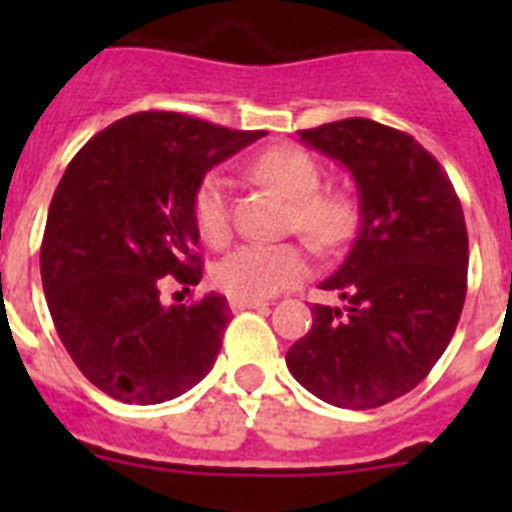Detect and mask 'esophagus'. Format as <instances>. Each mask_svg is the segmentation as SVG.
<instances>
[{
  "mask_svg": "<svg viewBox=\"0 0 512 512\" xmlns=\"http://www.w3.org/2000/svg\"><path fill=\"white\" fill-rule=\"evenodd\" d=\"M228 305H231V311H260V308H265V300H255V297H228Z\"/></svg>",
  "mask_w": 512,
  "mask_h": 512,
  "instance_id": "obj_1",
  "label": "esophagus"
}]
</instances>
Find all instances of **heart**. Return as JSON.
<instances>
[{
  "instance_id": "1",
  "label": "heart",
  "mask_w": 512,
  "mask_h": 512,
  "mask_svg": "<svg viewBox=\"0 0 512 512\" xmlns=\"http://www.w3.org/2000/svg\"><path fill=\"white\" fill-rule=\"evenodd\" d=\"M252 175L292 201L289 225L305 233L319 249H337L353 236L358 207L353 196L321 188V167L297 146L268 148L252 162ZM193 225L209 247L231 241V180L207 172L193 193ZM311 260L303 244H244L215 265V284L231 297H268L308 276Z\"/></svg>"
}]
</instances>
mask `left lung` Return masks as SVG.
<instances>
[{"mask_svg": "<svg viewBox=\"0 0 512 512\" xmlns=\"http://www.w3.org/2000/svg\"><path fill=\"white\" fill-rule=\"evenodd\" d=\"M305 146L348 167L358 236L313 305L289 372L342 409H374L417 388L452 340L468 292V228L452 180L406 132L372 119L300 130Z\"/></svg>", "mask_w": 512, "mask_h": 512, "instance_id": "obj_1", "label": "left lung"}]
</instances>
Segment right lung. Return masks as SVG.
I'll list each match as a JSON object with an SVG mask.
<instances>
[{"instance_id": "obj_1", "label": "right lung", "mask_w": 512, "mask_h": 512, "mask_svg": "<svg viewBox=\"0 0 512 512\" xmlns=\"http://www.w3.org/2000/svg\"><path fill=\"white\" fill-rule=\"evenodd\" d=\"M263 135L140 111L87 140L60 177L39 255L47 308L79 372L116 401L162 404L215 364L228 300L167 308L159 289L199 284L196 185Z\"/></svg>"}]
</instances>
